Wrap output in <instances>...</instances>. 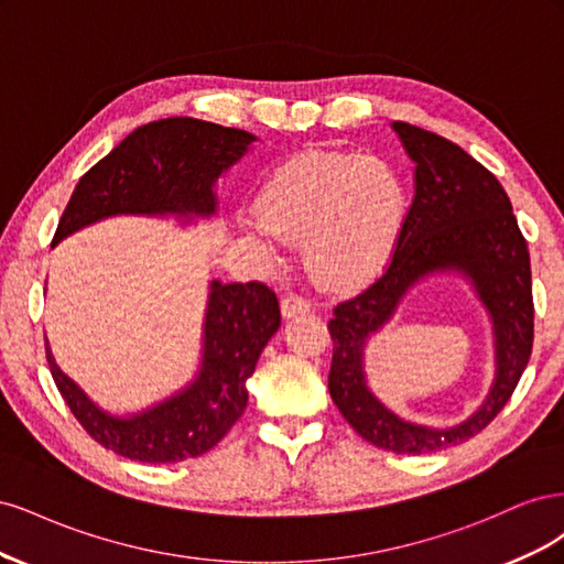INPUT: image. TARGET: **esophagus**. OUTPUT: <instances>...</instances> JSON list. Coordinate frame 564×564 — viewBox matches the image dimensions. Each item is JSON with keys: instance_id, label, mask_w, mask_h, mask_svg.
Listing matches in <instances>:
<instances>
[{"instance_id": "34e87169", "label": "esophagus", "mask_w": 564, "mask_h": 564, "mask_svg": "<svg viewBox=\"0 0 564 564\" xmlns=\"http://www.w3.org/2000/svg\"><path fill=\"white\" fill-rule=\"evenodd\" d=\"M280 308H282L284 319H292V317L311 313V303L301 299V296H284L282 303H280Z\"/></svg>"}]
</instances>
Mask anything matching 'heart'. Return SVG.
<instances>
[{"mask_svg":"<svg viewBox=\"0 0 564 564\" xmlns=\"http://www.w3.org/2000/svg\"><path fill=\"white\" fill-rule=\"evenodd\" d=\"M409 212L398 166L377 155L303 152L265 176L253 197L259 226L282 242H303V265L327 289L369 282L390 259ZM261 228L242 224L261 245Z\"/></svg>","mask_w":564,"mask_h":564,"instance_id":"heart-1","label":"heart"}]
</instances>
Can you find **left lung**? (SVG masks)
Segmentation results:
<instances>
[{
    "label": "left lung",
    "mask_w": 564,
    "mask_h": 564,
    "mask_svg": "<svg viewBox=\"0 0 564 564\" xmlns=\"http://www.w3.org/2000/svg\"><path fill=\"white\" fill-rule=\"evenodd\" d=\"M390 127L414 162V199L386 270L334 308L329 395L357 435L373 447L433 454L487 429L513 395L534 344L532 268L497 176L437 133L406 122ZM445 271H456L474 286L490 317L495 381L484 404L464 422L425 426L398 417L372 395L364 355L370 336L394 316L403 296L423 279Z\"/></svg>",
    "instance_id": "left-lung-1"
}]
</instances>
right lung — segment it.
<instances>
[{
	"instance_id": "add662e5",
	"label": "right lung",
	"mask_w": 564,
	"mask_h": 564,
	"mask_svg": "<svg viewBox=\"0 0 564 564\" xmlns=\"http://www.w3.org/2000/svg\"><path fill=\"white\" fill-rule=\"evenodd\" d=\"M259 141L242 129L195 117H169L131 131L84 174L61 216L54 245L112 216L176 218L181 226L214 218L218 178ZM278 296L261 282H209L195 377L172 395L133 414L96 404L46 360L65 404L98 445L141 464H176L216 447L247 409V379L280 329Z\"/></svg>"
}]
</instances>
